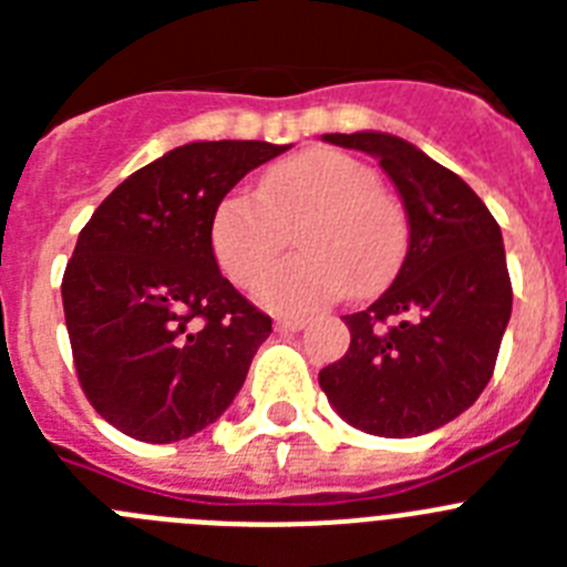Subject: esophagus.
<instances>
[{"label": "esophagus", "mask_w": 567, "mask_h": 567, "mask_svg": "<svg viewBox=\"0 0 567 567\" xmlns=\"http://www.w3.org/2000/svg\"><path fill=\"white\" fill-rule=\"evenodd\" d=\"M303 327H307V320L303 318H278L275 320V329H278V332H300Z\"/></svg>", "instance_id": "34e87169"}]
</instances>
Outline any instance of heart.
<instances>
[{"label": "heart", "instance_id": "obj_1", "mask_svg": "<svg viewBox=\"0 0 567 567\" xmlns=\"http://www.w3.org/2000/svg\"><path fill=\"white\" fill-rule=\"evenodd\" d=\"M299 224L301 252L259 272ZM409 224L378 169L343 150L312 147L260 175L255 189H229L209 218V244L221 272L238 287L259 277L258 300L275 312H307L340 298L374 292L405 252Z\"/></svg>", "mask_w": 567, "mask_h": 567}]
</instances>
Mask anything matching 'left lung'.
<instances>
[{"label": "left lung", "instance_id": "left-lung-1", "mask_svg": "<svg viewBox=\"0 0 567 567\" xmlns=\"http://www.w3.org/2000/svg\"><path fill=\"white\" fill-rule=\"evenodd\" d=\"M323 138L378 158L403 198L409 247L389 289L343 318L352 340L320 369V389L363 432L420 437L463 414L494 374L514 300L503 233L457 173L398 135Z\"/></svg>", "mask_w": 567, "mask_h": 567}]
</instances>
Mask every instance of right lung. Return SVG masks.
I'll return each mask as SVG.
<instances>
[{
    "label": "right lung",
    "instance_id": "add662e5",
    "mask_svg": "<svg viewBox=\"0 0 567 567\" xmlns=\"http://www.w3.org/2000/svg\"><path fill=\"white\" fill-rule=\"evenodd\" d=\"M284 150H169L118 184L79 233L62 278L73 365L90 405L127 437H193L244 385L272 320L221 275L209 218L249 169Z\"/></svg>",
    "mask_w": 567,
    "mask_h": 567
}]
</instances>
